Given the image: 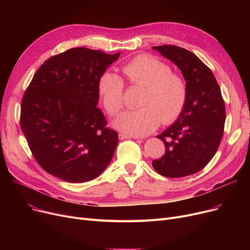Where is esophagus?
<instances>
[{
    "label": "esophagus",
    "mask_w": 250,
    "mask_h": 250,
    "mask_svg": "<svg viewBox=\"0 0 250 250\" xmlns=\"http://www.w3.org/2000/svg\"><path fill=\"white\" fill-rule=\"evenodd\" d=\"M118 138H120V140H125V139H130L133 138L132 136H128V135H125V134H123V133H120L118 134Z\"/></svg>",
    "instance_id": "esophagus-1"
}]
</instances>
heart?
<instances>
[{
	"label": "heart",
	"mask_w": 250,
	"mask_h": 250,
	"mask_svg": "<svg viewBox=\"0 0 250 250\" xmlns=\"http://www.w3.org/2000/svg\"><path fill=\"white\" fill-rule=\"evenodd\" d=\"M132 86L144 87L139 109L127 111L114 122V125L127 135L146 136L159 126L175 122L186 106L188 87L183 78L171 73L169 65L149 55H139L122 67ZM98 94L108 114H120L125 106L123 79L104 72L98 80Z\"/></svg>",
	"instance_id": "b5f03b06"
}]
</instances>
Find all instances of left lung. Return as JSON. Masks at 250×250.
<instances>
[{
  "label": "left lung",
  "instance_id": "left-lung-1",
  "mask_svg": "<svg viewBox=\"0 0 250 250\" xmlns=\"http://www.w3.org/2000/svg\"><path fill=\"white\" fill-rule=\"evenodd\" d=\"M181 70L188 87L186 106L176 122L157 136L165 154L153 160L159 174L177 178L202 170L216 154L224 134L225 103L208 67L189 50L176 45L152 46Z\"/></svg>",
  "mask_w": 250,
  "mask_h": 250
}]
</instances>
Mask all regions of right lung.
I'll list each match as a JSON object with an SVG mask.
<instances>
[{
  "instance_id": "obj_1",
  "label": "right lung",
  "mask_w": 250,
  "mask_h": 250,
  "mask_svg": "<svg viewBox=\"0 0 250 250\" xmlns=\"http://www.w3.org/2000/svg\"><path fill=\"white\" fill-rule=\"evenodd\" d=\"M120 55L75 47L49 58L34 74L22 98L20 125L47 173L86 182L111 161L118 135L97 107V84Z\"/></svg>"
}]
</instances>
